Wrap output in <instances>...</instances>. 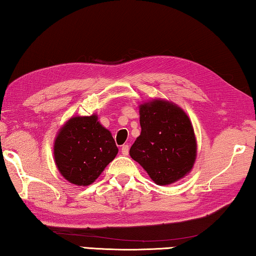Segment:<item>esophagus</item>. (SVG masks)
Segmentation results:
<instances>
[{
	"label": "esophagus",
	"instance_id": "esophagus-1",
	"mask_svg": "<svg viewBox=\"0 0 256 256\" xmlns=\"http://www.w3.org/2000/svg\"><path fill=\"white\" fill-rule=\"evenodd\" d=\"M120 151H122V154L124 156H128V151H130V146L128 144H124L122 146V148H120Z\"/></svg>",
	"mask_w": 256,
	"mask_h": 256
}]
</instances>
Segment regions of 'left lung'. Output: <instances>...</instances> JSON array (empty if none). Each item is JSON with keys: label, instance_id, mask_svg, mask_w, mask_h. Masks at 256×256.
I'll list each match as a JSON object with an SVG mask.
<instances>
[{"label": "left lung", "instance_id": "8db88e82", "mask_svg": "<svg viewBox=\"0 0 256 256\" xmlns=\"http://www.w3.org/2000/svg\"><path fill=\"white\" fill-rule=\"evenodd\" d=\"M141 134L130 156L157 185H170L192 170L196 138L192 122L182 108L164 99L140 104Z\"/></svg>", "mask_w": 256, "mask_h": 256}]
</instances>
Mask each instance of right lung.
Masks as SVG:
<instances>
[{"mask_svg":"<svg viewBox=\"0 0 256 256\" xmlns=\"http://www.w3.org/2000/svg\"><path fill=\"white\" fill-rule=\"evenodd\" d=\"M118 152L110 131L98 116H73L60 128L54 141V160L70 183L88 186L96 180Z\"/></svg>","mask_w":256,"mask_h":256,"instance_id":"1","label":"right lung"}]
</instances>
